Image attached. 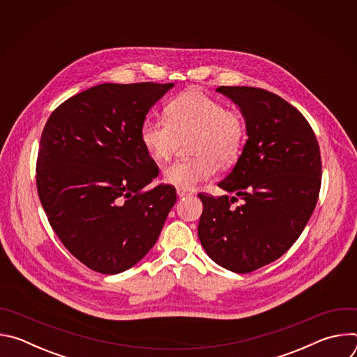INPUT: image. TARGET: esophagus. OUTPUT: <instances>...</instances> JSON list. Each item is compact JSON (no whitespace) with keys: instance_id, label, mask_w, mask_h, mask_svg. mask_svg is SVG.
Returning <instances> with one entry per match:
<instances>
[{"instance_id":"1","label":"esophagus","mask_w":357,"mask_h":357,"mask_svg":"<svg viewBox=\"0 0 357 357\" xmlns=\"http://www.w3.org/2000/svg\"><path fill=\"white\" fill-rule=\"evenodd\" d=\"M176 195L179 196V197H183V196H192L193 193L190 192V190H186V189H176Z\"/></svg>"}]
</instances>
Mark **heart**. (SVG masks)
Returning <instances> with one entry per match:
<instances>
[{
	"label": "heart",
	"instance_id": "1",
	"mask_svg": "<svg viewBox=\"0 0 357 357\" xmlns=\"http://www.w3.org/2000/svg\"><path fill=\"white\" fill-rule=\"evenodd\" d=\"M245 121L240 112L202 90H188L167 106V117L144 120L139 138L158 162L169 161L181 138H190L193 158L167 167L162 178L179 189H193L215 176L219 164L229 167L240 157L245 142Z\"/></svg>",
	"mask_w": 357,
	"mask_h": 357
}]
</instances>
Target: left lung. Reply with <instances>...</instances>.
Returning a JSON list of instances; mask_svg holds the SVG:
<instances>
[{"instance_id": "obj_1", "label": "left lung", "mask_w": 357, "mask_h": 357, "mask_svg": "<svg viewBox=\"0 0 357 357\" xmlns=\"http://www.w3.org/2000/svg\"><path fill=\"white\" fill-rule=\"evenodd\" d=\"M218 91L240 107L248 138L219 182L236 196L199 193L197 236L213 261L245 274L280 259L307 226L321 189V151L307 119L282 97L245 86ZM237 197L243 202L234 207Z\"/></svg>"}]
</instances>
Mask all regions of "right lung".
I'll return each mask as SVG.
<instances>
[{
  "label": "right lung",
  "mask_w": 357,
  "mask_h": 357,
  "mask_svg": "<svg viewBox=\"0 0 357 357\" xmlns=\"http://www.w3.org/2000/svg\"><path fill=\"white\" fill-rule=\"evenodd\" d=\"M172 86L98 84L63 101L43 127L40 203L63 245L93 271L119 274L137 264L175 205L172 185L145 189L160 169L139 138L148 110Z\"/></svg>",
  "instance_id": "add662e5"
}]
</instances>
